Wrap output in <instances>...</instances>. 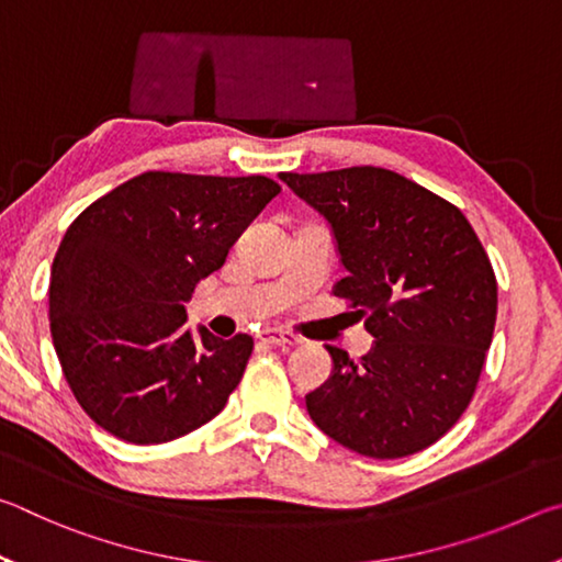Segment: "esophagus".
<instances>
[{"mask_svg": "<svg viewBox=\"0 0 562 562\" xmlns=\"http://www.w3.org/2000/svg\"><path fill=\"white\" fill-rule=\"evenodd\" d=\"M260 339L268 341V345H274V347H300L302 345V339L297 335H292V331H284V329H265Z\"/></svg>", "mask_w": 562, "mask_h": 562, "instance_id": "esophagus-1", "label": "esophagus"}]
</instances>
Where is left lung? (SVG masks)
I'll list each match as a JSON object with an SVG mask.
<instances>
[{
  "label": "left lung",
  "instance_id": "8db88e82",
  "mask_svg": "<svg viewBox=\"0 0 562 562\" xmlns=\"http://www.w3.org/2000/svg\"><path fill=\"white\" fill-rule=\"evenodd\" d=\"M335 235L347 278L335 294L364 319L361 359L325 345L331 374L307 412L369 459L429 449L471 404L493 339L498 284L459 207L386 168L280 173Z\"/></svg>",
  "mask_w": 562,
  "mask_h": 562
}]
</instances>
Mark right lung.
<instances>
[{
  "label": "right lung",
  "instance_id": "right-lung-1",
  "mask_svg": "<svg viewBox=\"0 0 562 562\" xmlns=\"http://www.w3.org/2000/svg\"><path fill=\"white\" fill-rule=\"evenodd\" d=\"M280 186L148 170L91 203L56 250L49 317L76 402L121 441L166 443L223 412L252 337L186 329L195 284Z\"/></svg>",
  "mask_w": 562,
  "mask_h": 562
}]
</instances>
